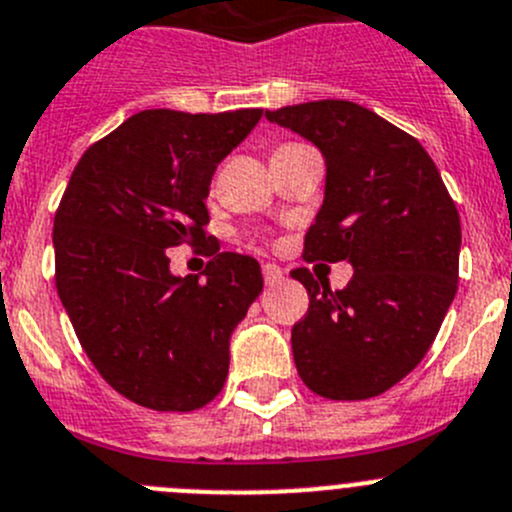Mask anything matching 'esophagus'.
Returning a JSON list of instances; mask_svg holds the SVG:
<instances>
[{"instance_id": "34e87169", "label": "esophagus", "mask_w": 512, "mask_h": 512, "mask_svg": "<svg viewBox=\"0 0 512 512\" xmlns=\"http://www.w3.org/2000/svg\"><path fill=\"white\" fill-rule=\"evenodd\" d=\"M262 278H265L267 288H275V285L283 283L285 272L283 267L275 265V262H265V265H262Z\"/></svg>"}]
</instances>
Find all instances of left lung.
Here are the masks:
<instances>
[{
  "label": "left lung",
  "instance_id": "1",
  "mask_svg": "<svg viewBox=\"0 0 512 512\" xmlns=\"http://www.w3.org/2000/svg\"><path fill=\"white\" fill-rule=\"evenodd\" d=\"M321 148L326 199L305 234L308 262L348 260L331 290L308 267V313L293 326L300 379L318 396L361 401L399 384L437 338L457 293L460 214L422 143L351 100L265 111Z\"/></svg>",
  "mask_w": 512,
  "mask_h": 512
}]
</instances>
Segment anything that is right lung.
Listing matches in <instances>:
<instances>
[{"instance_id":"obj_1","label":"right lung","mask_w":512,"mask_h":512,"mask_svg":"<svg viewBox=\"0 0 512 512\" xmlns=\"http://www.w3.org/2000/svg\"><path fill=\"white\" fill-rule=\"evenodd\" d=\"M262 108L141 111L95 141L55 214V285L80 346L118 394L156 412H194L222 391L229 336L262 293L255 257L207 237L219 161ZM214 251L205 280L176 279L169 246Z\"/></svg>"}]
</instances>
